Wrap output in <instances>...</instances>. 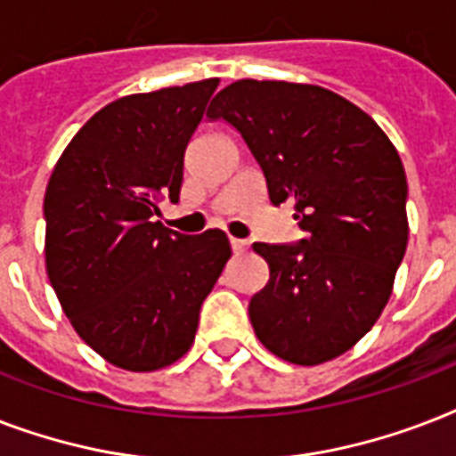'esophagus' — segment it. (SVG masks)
I'll return each instance as SVG.
<instances>
[{
	"instance_id": "esophagus-1",
	"label": "esophagus",
	"mask_w": 456,
	"mask_h": 456,
	"mask_svg": "<svg viewBox=\"0 0 456 456\" xmlns=\"http://www.w3.org/2000/svg\"><path fill=\"white\" fill-rule=\"evenodd\" d=\"M229 243H232V250H234L236 256H241V253L248 250V243L243 241V239H229Z\"/></svg>"
}]
</instances>
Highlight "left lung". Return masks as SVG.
<instances>
[{
    "mask_svg": "<svg viewBox=\"0 0 456 456\" xmlns=\"http://www.w3.org/2000/svg\"><path fill=\"white\" fill-rule=\"evenodd\" d=\"M234 127L305 239L253 243L270 281L248 305L270 353L293 364L338 357L376 324L407 248V177L362 109L317 85L239 80L208 109Z\"/></svg>",
    "mask_w": 456,
    "mask_h": 456,
    "instance_id": "obj_1",
    "label": "left lung"
}]
</instances>
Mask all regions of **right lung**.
Returning <instances> with one entry per match:
<instances>
[{
  "label": "right lung",
  "mask_w": 456,
  "mask_h": 456,
  "mask_svg": "<svg viewBox=\"0 0 456 456\" xmlns=\"http://www.w3.org/2000/svg\"><path fill=\"white\" fill-rule=\"evenodd\" d=\"M220 80L123 96L89 118L45 193L46 274L80 338L127 371L191 347L200 305L232 257L220 229L156 222L179 200L184 151Z\"/></svg>",
  "instance_id": "add662e5"
}]
</instances>
